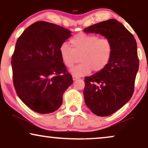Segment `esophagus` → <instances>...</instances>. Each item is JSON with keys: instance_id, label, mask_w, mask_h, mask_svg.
Masks as SVG:
<instances>
[{"instance_id": "esophagus-1", "label": "esophagus", "mask_w": 148, "mask_h": 148, "mask_svg": "<svg viewBox=\"0 0 148 148\" xmlns=\"http://www.w3.org/2000/svg\"><path fill=\"white\" fill-rule=\"evenodd\" d=\"M72 78H73V80H77V79H78V77H77V76H72Z\"/></svg>"}]
</instances>
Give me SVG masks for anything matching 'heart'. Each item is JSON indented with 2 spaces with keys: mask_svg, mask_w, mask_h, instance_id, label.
Segmentation results:
<instances>
[{
  "mask_svg": "<svg viewBox=\"0 0 148 148\" xmlns=\"http://www.w3.org/2000/svg\"><path fill=\"white\" fill-rule=\"evenodd\" d=\"M71 48L63 44L59 48L61 61L67 68H72L78 61L81 62L70 70L77 77L87 76L91 71L99 72L103 70L111 60L113 46L106 37L99 38L93 34L78 33L70 40Z\"/></svg>",
  "mask_w": 148,
  "mask_h": 148,
  "instance_id": "b5f03b06",
  "label": "heart"
}]
</instances>
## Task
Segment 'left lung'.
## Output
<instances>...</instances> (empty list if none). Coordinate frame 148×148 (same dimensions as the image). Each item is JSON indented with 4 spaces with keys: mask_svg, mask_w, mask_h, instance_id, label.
<instances>
[{
    "mask_svg": "<svg viewBox=\"0 0 148 148\" xmlns=\"http://www.w3.org/2000/svg\"><path fill=\"white\" fill-rule=\"evenodd\" d=\"M83 31L100 34L113 44L110 63L103 70L85 77L83 91L86 105L95 115H111L133 94L139 65L136 40L120 22L114 19L95 24Z\"/></svg>",
    "mask_w": 148,
    "mask_h": 148,
    "instance_id": "8db88e82",
    "label": "left lung"
}]
</instances>
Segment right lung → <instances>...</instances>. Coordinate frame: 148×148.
<instances>
[{
  "label": "right lung",
  "mask_w": 148,
  "mask_h": 148,
  "mask_svg": "<svg viewBox=\"0 0 148 148\" xmlns=\"http://www.w3.org/2000/svg\"><path fill=\"white\" fill-rule=\"evenodd\" d=\"M71 36L67 29L39 21L17 40L12 58L14 87L20 100L35 112L57 110L63 93L73 83L59 54L61 46Z\"/></svg>",
  "instance_id": "add662e5"
}]
</instances>
